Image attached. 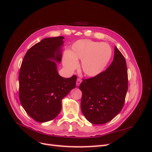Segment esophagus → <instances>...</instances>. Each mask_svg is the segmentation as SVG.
<instances>
[{"label": "esophagus", "instance_id": "1", "mask_svg": "<svg viewBox=\"0 0 152 152\" xmlns=\"http://www.w3.org/2000/svg\"><path fill=\"white\" fill-rule=\"evenodd\" d=\"M81 82H82V80L80 79V78H78V79H77V82H76L77 86H79Z\"/></svg>", "mask_w": 152, "mask_h": 152}]
</instances>
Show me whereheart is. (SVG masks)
<instances>
[{"instance_id": "obj_1", "label": "heart", "mask_w": 152, "mask_h": 152, "mask_svg": "<svg viewBox=\"0 0 152 152\" xmlns=\"http://www.w3.org/2000/svg\"><path fill=\"white\" fill-rule=\"evenodd\" d=\"M112 56V49L107 44L91 40H78L64 58V65L68 70H74L77 60H82L81 68L84 74L89 77L98 75L107 66Z\"/></svg>"}]
</instances>
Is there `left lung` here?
<instances>
[{"label": "left lung", "mask_w": 152, "mask_h": 152, "mask_svg": "<svg viewBox=\"0 0 152 152\" xmlns=\"http://www.w3.org/2000/svg\"><path fill=\"white\" fill-rule=\"evenodd\" d=\"M79 89L82 112L91 123L105 124L120 113L128 89V75L126 59L116 46L111 65L98 75L84 79Z\"/></svg>", "instance_id": "obj_1"}]
</instances>
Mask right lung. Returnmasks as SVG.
Segmentation results:
<instances>
[{"mask_svg":"<svg viewBox=\"0 0 152 152\" xmlns=\"http://www.w3.org/2000/svg\"><path fill=\"white\" fill-rule=\"evenodd\" d=\"M63 36L45 38L26 52L19 74V98L29 116L39 122L51 121L60 112L61 100L75 87L77 76L63 78L54 61H61Z\"/></svg>","mask_w":152,"mask_h":152,"instance_id":"add662e5","label":"right lung"}]
</instances>
